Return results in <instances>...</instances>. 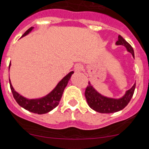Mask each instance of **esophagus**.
Segmentation results:
<instances>
[{
    "label": "esophagus",
    "mask_w": 149,
    "mask_h": 149,
    "mask_svg": "<svg viewBox=\"0 0 149 149\" xmlns=\"http://www.w3.org/2000/svg\"><path fill=\"white\" fill-rule=\"evenodd\" d=\"M83 66L81 65H80V64H77V65H76L74 66V70H76V71L77 72H80L81 71L83 70Z\"/></svg>",
    "instance_id": "obj_1"
}]
</instances>
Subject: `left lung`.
Returning <instances> with one entry per match:
<instances>
[{"label":"left lung","instance_id":"left-lung-1","mask_svg":"<svg viewBox=\"0 0 149 149\" xmlns=\"http://www.w3.org/2000/svg\"><path fill=\"white\" fill-rule=\"evenodd\" d=\"M116 45H123L125 47L127 51L131 53L134 58V53L132 47L121 36H118V41L116 42ZM136 84L134 83L132 88L125 92L124 96L120 99H113L102 96L94 89L91 84L88 82L84 95L86 98L87 102L90 108L99 113H115L123 110L129 103L130 100L134 93Z\"/></svg>","mask_w":149,"mask_h":149}]
</instances>
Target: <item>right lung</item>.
Masks as SVG:
<instances>
[{"instance_id": "add662e5", "label": "right lung", "mask_w": 149, "mask_h": 149, "mask_svg": "<svg viewBox=\"0 0 149 149\" xmlns=\"http://www.w3.org/2000/svg\"><path fill=\"white\" fill-rule=\"evenodd\" d=\"M33 27H30L29 29H28L21 37H24V36L29 34L33 30ZM10 65L11 64H9V66H10ZM73 73V71L70 72L58 83L56 88L50 93H48L47 96H44V97L40 98V99H34V100L26 99L15 91L11 84L10 79H9V84H10V88H11L13 97L20 106L30 111L32 113L43 114V113H48L58 105L61 96H62L64 90L66 88L67 84H68Z\"/></svg>"}]
</instances>
